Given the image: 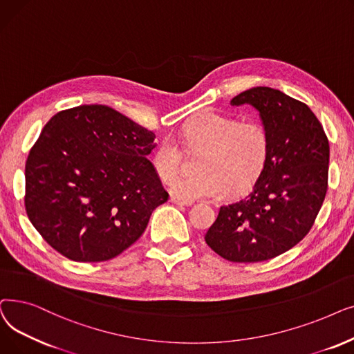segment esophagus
Here are the masks:
<instances>
[{
  "label": "esophagus",
  "instance_id": "34e87169",
  "mask_svg": "<svg viewBox=\"0 0 354 354\" xmlns=\"http://www.w3.org/2000/svg\"><path fill=\"white\" fill-rule=\"evenodd\" d=\"M170 201H171V203H174V205H178V206H192V205H193V201H190V200H183V198L176 197V196H171V197H170Z\"/></svg>",
  "mask_w": 354,
  "mask_h": 354
}]
</instances>
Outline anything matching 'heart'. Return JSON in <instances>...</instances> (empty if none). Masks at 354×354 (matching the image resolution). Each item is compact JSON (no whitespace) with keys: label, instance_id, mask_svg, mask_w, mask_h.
Segmentation results:
<instances>
[{"label":"heart","instance_id":"obj_1","mask_svg":"<svg viewBox=\"0 0 354 354\" xmlns=\"http://www.w3.org/2000/svg\"><path fill=\"white\" fill-rule=\"evenodd\" d=\"M181 140L187 147L205 149L197 176H183L171 184V193L187 200L225 198L232 192L248 190L261 176L269 154L266 128L254 120L213 111L201 112L183 128ZM181 151L173 140L156 149L153 165L157 176L168 183L180 171Z\"/></svg>","mask_w":354,"mask_h":354}]
</instances>
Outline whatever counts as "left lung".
<instances>
[{"label":"left lung","mask_w":354,"mask_h":354,"mask_svg":"<svg viewBox=\"0 0 354 354\" xmlns=\"http://www.w3.org/2000/svg\"><path fill=\"white\" fill-rule=\"evenodd\" d=\"M250 105L269 136L266 164L242 200L222 206L206 243L230 262L272 259L310 232L327 193L330 147L313 111L266 86L230 100Z\"/></svg>","instance_id":"8db88e82"}]
</instances>
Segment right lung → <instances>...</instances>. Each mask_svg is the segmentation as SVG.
I'll list each match as a JSON object with an SVG mask.
<instances>
[{
    "instance_id": "right-lung-1",
    "label": "right lung",
    "mask_w": 354,
    "mask_h": 354,
    "mask_svg": "<svg viewBox=\"0 0 354 354\" xmlns=\"http://www.w3.org/2000/svg\"><path fill=\"white\" fill-rule=\"evenodd\" d=\"M153 131L105 105L50 120L26 162V210L44 241L76 262H102L129 248L165 203Z\"/></svg>"
}]
</instances>
